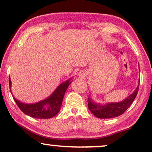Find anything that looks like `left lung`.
I'll return each instance as SVG.
<instances>
[{
    "mask_svg": "<svg viewBox=\"0 0 152 152\" xmlns=\"http://www.w3.org/2000/svg\"><path fill=\"white\" fill-rule=\"evenodd\" d=\"M140 82V81H139ZM138 85L135 89L134 93L121 102H110L105 104L96 103L90 98H88V107L91 112L95 117L98 118H113L118 117L126 111V110L130 107L133 102L136 98L139 88Z\"/></svg>",
    "mask_w": 152,
    "mask_h": 152,
    "instance_id": "8db88e82",
    "label": "left lung"
}]
</instances>
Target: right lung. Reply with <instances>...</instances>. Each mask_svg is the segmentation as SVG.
I'll return each instance as SVG.
<instances>
[{
  "instance_id": "1",
  "label": "right lung",
  "mask_w": 152,
  "mask_h": 152,
  "mask_svg": "<svg viewBox=\"0 0 152 152\" xmlns=\"http://www.w3.org/2000/svg\"><path fill=\"white\" fill-rule=\"evenodd\" d=\"M71 80L72 77L61 83L47 98L34 104L21 102L14 97L11 91L12 82L10 80V77H9V84L10 91H11L14 101L17 104L19 109L25 114L32 118H38V119H48V118L54 117L59 112L64 94L68 86L72 82Z\"/></svg>"
}]
</instances>
